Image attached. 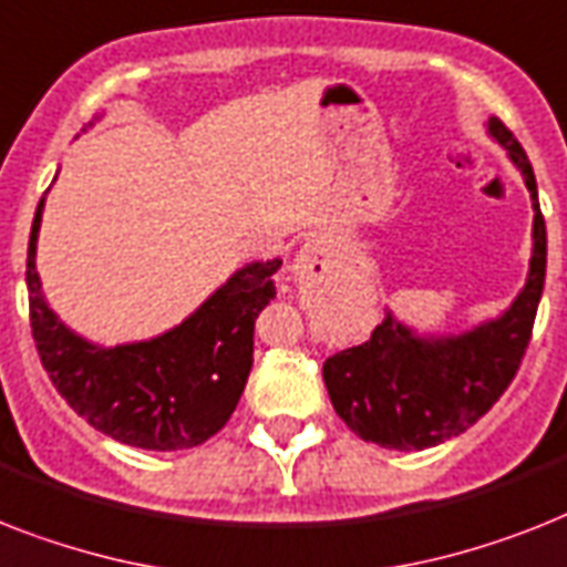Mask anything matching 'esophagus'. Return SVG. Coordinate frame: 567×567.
Masks as SVG:
<instances>
[{"mask_svg":"<svg viewBox=\"0 0 567 567\" xmlns=\"http://www.w3.org/2000/svg\"><path fill=\"white\" fill-rule=\"evenodd\" d=\"M331 252V238L329 236H311L302 247H299V256L293 261V274L299 276H317L326 270V261H329Z\"/></svg>","mask_w":567,"mask_h":567,"instance_id":"1","label":"esophagus"}]
</instances>
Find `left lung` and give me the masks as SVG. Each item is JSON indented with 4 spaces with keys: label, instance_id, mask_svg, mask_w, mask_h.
Wrapping results in <instances>:
<instances>
[{
    "label": "left lung",
    "instance_id": "obj_1",
    "mask_svg": "<svg viewBox=\"0 0 567 567\" xmlns=\"http://www.w3.org/2000/svg\"><path fill=\"white\" fill-rule=\"evenodd\" d=\"M486 133L507 151L530 192V270L522 291L498 317L460 334L419 331L388 311L367 343L343 349L323 363L334 413L361 440L381 449L422 451L463 434L509 388L530 343L547 268L536 174L518 140L498 118L486 122Z\"/></svg>",
    "mask_w": 567,
    "mask_h": 567
}]
</instances>
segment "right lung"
Instances as JSON below:
<instances>
[{
	"instance_id": "obj_1",
	"label": "right lung",
	"mask_w": 567,
	"mask_h": 567,
	"mask_svg": "<svg viewBox=\"0 0 567 567\" xmlns=\"http://www.w3.org/2000/svg\"><path fill=\"white\" fill-rule=\"evenodd\" d=\"M58 179V177H54ZM45 195L31 224L25 285L37 352L78 416L118 443L179 451L227 425L252 367L256 317L276 297L282 259L247 261L183 323L148 340L92 343L58 317L37 274V236Z\"/></svg>"
}]
</instances>
